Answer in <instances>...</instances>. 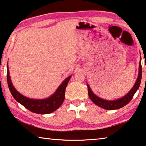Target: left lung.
Wrapping results in <instances>:
<instances>
[{"instance_id":"left-lung-1","label":"left lung","mask_w":146,"mask_h":146,"mask_svg":"<svg viewBox=\"0 0 146 146\" xmlns=\"http://www.w3.org/2000/svg\"><path fill=\"white\" fill-rule=\"evenodd\" d=\"M142 65H141V63L140 62V68H139L138 77V79H137L135 84H134L133 88L131 89V90H130V92L125 96L123 97L121 99L117 100H114V101H109V100H106L102 99L96 96L94 93L92 92V90H91V89L90 88V86H88V84H87V86H88V92L89 98H90V99L94 102L96 105L105 109V110H117V109L123 108L131 101V100L132 99V98H133L134 94H135L137 90L138 89L141 82V80H142Z\"/></svg>"}]
</instances>
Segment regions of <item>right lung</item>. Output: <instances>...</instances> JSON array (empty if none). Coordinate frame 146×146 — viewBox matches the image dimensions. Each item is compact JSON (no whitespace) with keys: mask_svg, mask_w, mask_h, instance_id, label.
Here are the masks:
<instances>
[{"mask_svg":"<svg viewBox=\"0 0 146 146\" xmlns=\"http://www.w3.org/2000/svg\"><path fill=\"white\" fill-rule=\"evenodd\" d=\"M71 76L67 77L58 87L56 92L48 98L44 100H33L27 98L17 92L12 85L9 75V70H7V81L11 94L15 100L28 110L38 114H48L59 108L65 99L66 86L70 79Z\"/></svg>","mask_w":146,"mask_h":146,"instance_id":"obj_1","label":"right lung"}]
</instances>
